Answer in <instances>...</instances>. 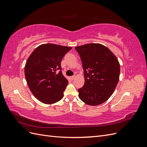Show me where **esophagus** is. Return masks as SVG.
Masks as SVG:
<instances>
[{
  "instance_id": "esophagus-1",
  "label": "esophagus",
  "mask_w": 147,
  "mask_h": 147,
  "mask_svg": "<svg viewBox=\"0 0 147 147\" xmlns=\"http://www.w3.org/2000/svg\"><path fill=\"white\" fill-rule=\"evenodd\" d=\"M75 78V75H73V76L70 77V79H71V80H74Z\"/></svg>"
}]
</instances>
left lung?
<instances>
[{"label":"left lung","instance_id":"obj_1","mask_svg":"<svg viewBox=\"0 0 147 147\" xmlns=\"http://www.w3.org/2000/svg\"><path fill=\"white\" fill-rule=\"evenodd\" d=\"M81 58L84 84L78 90L84 103L97 105L112 96L119 80L120 66L108 48L99 43H88L75 48Z\"/></svg>","mask_w":147,"mask_h":147}]
</instances>
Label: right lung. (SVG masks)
<instances>
[{
  "instance_id": "1",
  "label": "right lung",
  "mask_w": 147,
  "mask_h": 147,
  "mask_svg": "<svg viewBox=\"0 0 147 147\" xmlns=\"http://www.w3.org/2000/svg\"><path fill=\"white\" fill-rule=\"evenodd\" d=\"M72 48L56 44H43L28 59L24 74L33 95L40 102L51 104L59 101L68 84L62 73L61 61Z\"/></svg>"
}]
</instances>
